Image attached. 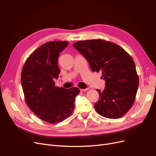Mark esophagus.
<instances>
[{"label": "esophagus", "instance_id": "obj_1", "mask_svg": "<svg viewBox=\"0 0 156 156\" xmlns=\"http://www.w3.org/2000/svg\"><path fill=\"white\" fill-rule=\"evenodd\" d=\"M87 90H88V88H84V89L81 88V89H80V91H81V92H85V91H87Z\"/></svg>", "mask_w": 156, "mask_h": 156}]
</instances>
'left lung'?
<instances>
[{
    "label": "left lung",
    "mask_w": 156,
    "mask_h": 156,
    "mask_svg": "<svg viewBox=\"0 0 156 156\" xmlns=\"http://www.w3.org/2000/svg\"><path fill=\"white\" fill-rule=\"evenodd\" d=\"M73 46L88 62L92 72H102L105 81L94 108L102 116L119 119L133 105L139 86V76L131 56L121 47L103 40L75 42Z\"/></svg>",
    "instance_id": "left-lung-1"
}]
</instances>
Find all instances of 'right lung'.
<instances>
[{
  "label": "right lung",
  "mask_w": 156,
  "mask_h": 156,
  "mask_svg": "<svg viewBox=\"0 0 156 156\" xmlns=\"http://www.w3.org/2000/svg\"><path fill=\"white\" fill-rule=\"evenodd\" d=\"M68 41L47 42L29 56L21 72V85L25 101L40 119L50 124L64 120L72 114L79 89L55 86L60 70L58 58Z\"/></svg>",
  "instance_id": "right-lung-1"
}]
</instances>
